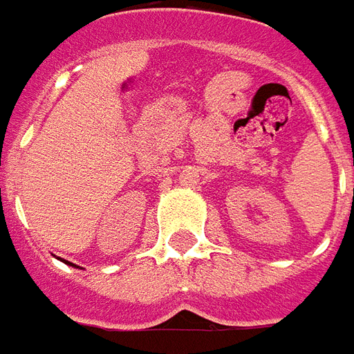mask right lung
I'll list each match as a JSON object with an SVG mask.
<instances>
[{
	"instance_id": "obj_1",
	"label": "right lung",
	"mask_w": 354,
	"mask_h": 354,
	"mask_svg": "<svg viewBox=\"0 0 354 354\" xmlns=\"http://www.w3.org/2000/svg\"><path fill=\"white\" fill-rule=\"evenodd\" d=\"M68 266H73V263H70V261H68Z\"/></svg>"
}]
</instances>
